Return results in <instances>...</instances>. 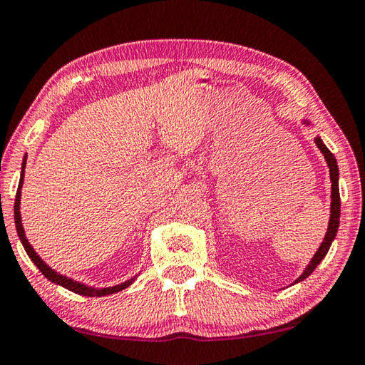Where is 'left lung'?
I'll list each match as a JSON object with an SVG mask.
<instances>
[{
    "instance_id": "1",
    "label": "left lung",
    "mask_w": 365,
    "mask_h": 365,
    "mask_svg": "<svg viewBox=\"0 0 365 365\" xmlns=\"http://www.w3.org/2000/svg\"><path fill=\"white\" fill-rule=\"evenodd\" d=\"M302 124H307V126H312L309 119H302ZM314 144L318 145V149L322 150V154L324 155L326 164H328L329 168V178H331V205H329V221H328V230H326L324 239L322 242V246L318 247V251L314 252V255L309 260L307 267L302 272V275L293 282V284H298L313 274V270L318 267L319 262L324 259V255L328 254L331 244H333L336 235H338V227H339V216H341V200H339V168H338V162H336V157L331 154V150L326 148L324 143L322 140L319 135L314 138ZM292 284V285H293Z\"/></svg>"
}]
</instances>
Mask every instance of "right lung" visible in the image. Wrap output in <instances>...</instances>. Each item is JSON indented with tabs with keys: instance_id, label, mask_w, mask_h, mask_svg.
<instances>
[{
	"instance_id": "right-lung-1",
	"label": "right lung",
	"mask_w": 365,
	"mask_h": 365,
	"mask_svg": "<svg viewBox=\"0 0 365 365\" xmlns=\"http://www.w3.org/2000/svg\"><path fill=\"white\" fill-rule=\"evenodd\" d=\"M26 160L27 157H24L23 160V167H21V178H19V187H18V193H16V200H14V225H16V231H18V236L21 239V242H23V246L26 249L27 255H29V259L34 262V265H37V269H39L43 277L48 279L52 282V284L56 285H61L63 288H67V290L73 292V293H78V295H83V297H106V295H113V293H118L124 290V288H128L129 285L134 284V280L138 279V275L130 277L129 280L123 282V284H118L114 287H103V288H98V287H90L86 284H81L78 280H73L70 279L67 275H62L58 274L57 270H53L51 265H47L43 260L41 259V255L34 251V247L31 246V242L27 241L26 237V232H24V227H23V220H21V188H23V183H24V168H26Z\"/></svg>"
}]
</instances>
